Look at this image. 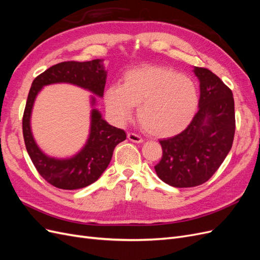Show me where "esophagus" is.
I'll use <instances>...</instances> for the list:
<instances>
[{"instance_id": "esophagus-1", "label": "esophagus", "mask_w": 260, "mask_h": 260, "mask_svg": "<svg viewBox=\"0 0 260 260\" xmlns=\"http://www.w3.org/2000/svg\"><path fill=\"white\" fill-rule=\"evenodd\" d=\"M127 137L131 141V142H135V143H142L143 142V139L140 136L136 135V133H128Z\"/></svg>"}]
</instances>
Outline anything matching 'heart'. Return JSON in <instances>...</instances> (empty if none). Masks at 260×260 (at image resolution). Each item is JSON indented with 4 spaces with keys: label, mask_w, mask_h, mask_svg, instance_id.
I'll return each mask as SVG.
<instances>
[{
    "label": "heart",
    "mask_w": 260,
    "mask_h": 260,
    "mask_svg": "<svg viewBox=\"0 0 260 260\" xmlns=\"http://www.w3.org/2000/svg\"><path fill=\"white\" fill-rule=\"evenodd\" d=\"M108 115L118 124L128 122L138 107L143 128L154 137L166 138L182 131L199 106V93L190 78L161 66H143L125 73L122 85L105 92Z\"/></svg>",
    "instance_id": "1"
}]
</instances>
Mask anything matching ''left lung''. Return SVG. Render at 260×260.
Listing matches in <instances>:
<instances>
[{"label":"left lung","mask_w":260,"mask_h":260,"mask_svg":"<svg viewBox=\"0 0 260 260\" xmlns=\"http://www.w3.org/2000/svg\"><path fill=\"white\" fill-rule=\"evenodd\" d=\"M200 81L199 111L180 135L160 140L162 157L154 167L171 186L205 183L229 154L235 131L232 91L206 68L194 67Z\"/></svg>","instance_id":"left-lung-1"}]
</instances>
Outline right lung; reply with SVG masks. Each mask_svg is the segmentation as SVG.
Segmentation results:
<instances>
[{
	"instance_id": "1",
	"label": "right lung",
	"mask_w": 260,
	"mask_h": 260,
	"mask_svg": "<svg viewBox=\"0 0 260 260\" xmlns=\"http://www.w3.org/2000/svg\"><path fill=\"white\" fill-rule=\"evenodd\" d=\"M104 59L90 61H64L46 69L31 84L25 113L22 133L27 152L43 179L62 190H77L92 184L111 162L114 148L125 140V132L109 124L95 107L96 97L103 98L107 78ZM68 83L91 91L90 131L87 142L79 152L70 157L49 156L38 147L30 130V114L37 94L46 85Z\"/></svg>"
}]
</instances>
